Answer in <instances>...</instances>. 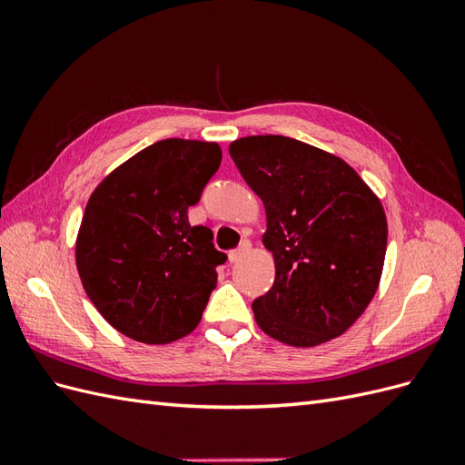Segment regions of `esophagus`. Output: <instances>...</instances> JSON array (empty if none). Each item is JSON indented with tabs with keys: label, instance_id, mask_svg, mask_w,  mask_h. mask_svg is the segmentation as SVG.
I'll return each instance as SVG.
<instances>
[{
	"label": "esophagus",
	"instance_id": "esophagus-1",
	"mask_svg": "<svg viewBox=\"0 0 465 465\" xmlns=\"http://www.w3.org/2000/svg\"><path fill=\"white\" fill-rule=\"evenodd\" d=\"M250 248H252V246H250V242H242V244L238 246L236 250H232V252H231V254H229V262H231V263L241 262V260H242V258L248 254Z\"/></svg>",
	"mask_w": 465,
	"mask_h": 465
}]
</instances>
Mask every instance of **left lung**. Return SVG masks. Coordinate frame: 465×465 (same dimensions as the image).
Instances as JSON below:
<instances>
[{"label":"left lung","mask_w":465,"mask_h":465,"mask_svg":"<svg viewBox=\"0 0 465 465\" xmlns=\"http://www.w3.org/2000/svg\"><path fill=\"white\" fill-rule=\"evenodd\" d=\"M263 202V246L275 281L252 304L262 331L292 347L345 333L367 311L382 277L388 223L376 193L343 159L285 135L229 145Z\"/></svg>","instance_id":"left-lung-1"}]
</instances>
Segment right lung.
Returning a JSON list of instances; mask_svg holds the SVG:
<instances>
[{
	"instance_id": "obj_1",
	"label": "right lung",
	"mask_w": 465,
	"mask_h": 465,
	"mask_svg": "<svg viewBox=\"0 0 465 465\" xmlns=\"http://www.w3.org/2000/svg\"><path fill=\"white\" fill-rule=\"evenodd\" d=\"M221 147L163 139L114 168L83 213L75 263L96 311L130 340L164 345L192 333L227 256L213 232L192 227L198 203L221 164Z\"/></svg>"
}]
</instances>
